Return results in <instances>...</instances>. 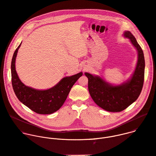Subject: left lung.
Segmentation results:
<instances>
[{
	"label": "left lung",
	"mask_w": 156,
	"mask_h": 156,
	"mask_svg": "<svg viewBox=\"0 0 156 156\" xmlns=\"http://www.w3.org/2000/svg\"><path fill=\"white\" fill-rule=\"evenodd\" d=\"M138 51V62L131 78L120 85L113 86L102 78L89 73L84 75L88 78V90L94 102L108 112H118L126 108L139 97L143 86L145 61L143 51L131 32L125 31Z\"/></svg>",
	"instance_id": "1"
}]
</instances>
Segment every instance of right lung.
I'll list each match as a JSON object with an SVG mask.
<instances>
[{
    "mask_svg": "<svg viewBox=\"0 0 156 156\" xmlns=\"http://www.w3.org/2000/svg\"><path fill=\"white\" fill-rule=\"evenodd\" d=\"M15 50L11 63L12 83L18 100L31 110L39 114H51L58 110L65 102L72 86L83 75L80 72L62 78L55 86L46 90H37L22 83L15 70V60L18 50Z\"/></svg>",
    "mask_w": 156,
    "mask_h": 156,
    "instance_id": "obj_1",
    "label": "right lung"
}]
</instances>
